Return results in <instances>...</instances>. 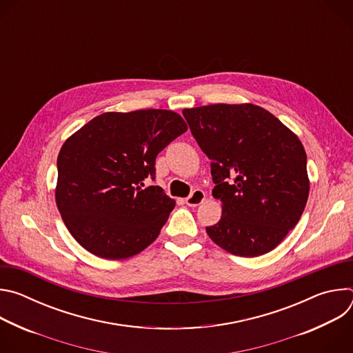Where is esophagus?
<instances>
[{"label":"esophagus","mask_w":353,"mask_h":353,"mask_svg":"<svg viewBox=\"0 0 353 353\" xmlns=\"http://www.w3.org/2000/svg\"><path fill=\"white\" fill-rule=\"evenodd\" d=\"M204 199H205V192L203 190H194L191 195L185 198V204L194 208V207H198L199 204H203Z\"/></svg>","instance_id":"esophagus-1"}]
</instances>
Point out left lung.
<instances>
[{"mask_svg": "<svg viewBox=\"0 0 353 353\" xmlns=\"http://www.w3.org/2000/svg\"><path fill=\"white\" fill-rule=\"evenodd\" d=\"M191 134L211 161L221 221L207 228L228 253L259 257L274 250L305 211L310 180L299 137L251 103L184 109Z\"/></svg>", "mask_w": 353, "mask_h": 353, "instance_id": "obj_1", "label": "left lung"}]
</instances>
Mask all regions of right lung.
Masks as SVG:
<instances>
[{"instance_id": "add662e5", "label": "right lung", "mask_w": 353, "mask_h": 353, "mask_svg": "<svg viewBox=\"0 0 353 353\" xmlns=\"http://www.w3.org/2000/svg\"><path fill=\"white\" fill-rule=\"evenodd\" d=\"M187 131L180 114L148 109L96 116L63 143L56 204L72 237L106 260L130 259L154 243L176 201L155 179L158 154Z\"/></svg>"}]
</instances>
